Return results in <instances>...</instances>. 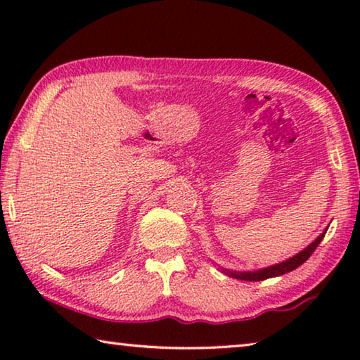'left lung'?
Wrapping results in <instances>:
<instances>
[{"label": "left lung", "mask_w": 360, "mask_h": 360, "mask_svg": "<svg viewBox=\"0 0 360 360\" xmlns=\"http://www.w3.org/2000/svg\"><path fill=\"white\" fill-rule=\"evenodd\" d=\"M327 229L328 227H326V230L322 231L318 238H316L313 243H309V245L304 248L303 251H300L295 255H292V257L285 259L283 262H279V264L270 265L266 268H260V270H254V271H236V270H227V268H221V271L225 273V275L235 278V279H241V281H264V279H268V278L281 276V275H284V273L295 270V268H298L309 259V255L314 252V249L318 248L322 238H324Z\"/></svg>", "instance_id": "obj_1"}]
</instances>
